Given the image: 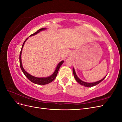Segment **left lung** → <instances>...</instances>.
Masks as SVG:
<instances>
[{"instance_id": "1", "label": "left lung", "mask_w": 122, "mask_h": 122, "mask_svg": "<svg viewBox=\"0 0 122 122\" xmlns=\"http://www.w3.org/2000/svg\"><path fill=\"white\" fill-rule=\"evenodd\" d=\"M73 74H74V78L75 79V80L77 81V82H78L79 84H80L81 86H86V87H92V86H96L98 84L100 83L101 81L104 80L105 79V78L106 77V76H105L104 78L103 79H102L100 80H99L98 81L96 82H92V83H88V82H84L83 81L81 80L80 79H79L78 76H77L75 71V69L74 68H73Z\"/></svg>"}]
</instances>
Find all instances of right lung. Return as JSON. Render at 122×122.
<instances>
[{
    "mask_svg": "<svg viewBox=\"0 0 122 122\" xmlns=\"http://www.w3.org/2000/svg\"><path fill=\"white\" fill-rule=\"evenodd\" d=\"M46 29V28H41L38 31H36V32H35L34 34H33L32 35H31L30 36H35L36 34H38L40 31H41L42 30H45ZM28 39V38H27L25 40V41L24 42L22 46V48L20 51V56H19V60H20V68L22 70V71L23 72V73H24V74L25 75V76L27 77V78L31 81L32 82L34 83L35 84H39V85H45V84H48L49 83H50L51 82H52V81H53L55 78L56 77V76L57 75V73L59 69H60L61 66V65L64 63V61H60L59 63L58 64L57 67L55 69V70L54 71V73L52 74V75L47 77H35L34 76H32L30 74H29V73H28L26 71H25V70L24 69L23 66H22V61H21V53H22V49L23 48V46L24 45V44L25 43V42L26 41V40Z\"/></svg>",
    "mask_w": 122,
    "mask_h": 122,
    "instance_id": "add662e5",
    "label": "right lung"
}]
</instances>
